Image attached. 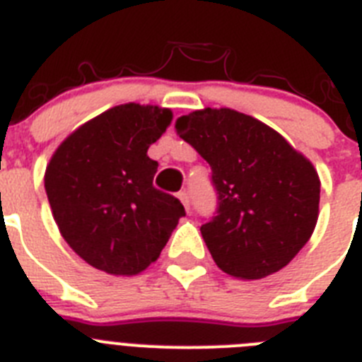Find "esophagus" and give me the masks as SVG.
<instances>
[{"mask_svg":"<svg viewBox=\"0 0 362 362\" xmlns=\"http://www.w3.org/2000/svg\"><path fill=\"white\" fill-rule=\"evenodd\" d=\"M179 201L185 204V209H187V212H190V199H188V194L187 192H179L177 194Z\"/></svg>","mask_w":362,"mask_h":362,"instance_id":"obj_1","label":"esophagus"}]
</instances>
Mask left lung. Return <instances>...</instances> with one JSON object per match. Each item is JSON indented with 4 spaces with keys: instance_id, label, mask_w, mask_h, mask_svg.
I'll list each match as a JSON object with an SVG mask.
<instances>
[{
    "instance_id": "left-lung-1",
    "label": "left lung",
    "mask_w": 362,
    "mask_h": 362,
    "mask_svg": "<svg viewBox=\"0 0 362 362\" xmlns=\"http://www.w3.org/2000/svg\"><path fill=\"white\" fill-rule=\"evenodd\" d=\"M212 168L219 212L201 235L221 270L243 281L284 268L312 238L321 181L277 130L232 108H201L175 123Z\"/></svg>"
}]
</instances>
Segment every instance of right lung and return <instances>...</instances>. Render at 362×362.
I'll use <instances>...</instances> for the list:
<instances>
[{"mask_svg":"<svg viewBox=\"0 0 362 362\" xmlns=\"http://www.w3.org/2000/svg\"><path fill=\"white\" fill-rule=\"evenodd\" d=\"M170 108L124 103L65 137L45 170L59 233L79 257L110 276H137L156 263L185 216L174 196L153 188L146 156L172 123Z\"/></svg>","mask_w":362,"mask_h":362,"instance_id":"right-lung-1","label":"right lung"}]
</instances>
